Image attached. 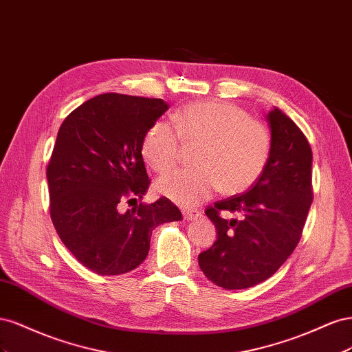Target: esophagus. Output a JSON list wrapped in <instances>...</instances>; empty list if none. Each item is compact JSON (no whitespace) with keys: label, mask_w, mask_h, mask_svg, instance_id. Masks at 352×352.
<instances>
[{"label":"esophagus","mask_w":352,"mask_h":352,"mask_svg":"<svg viewBox=\"0 0 352 352\" xmlns=\"http://www.w3.org/2000/svg\"><path fill=\"white\" fill-rule=\"evenodd\" d=\"M182 216H184V220L190 221V220L198 219L201 214H199V211H197V210H184Z\"/></svg>","instance_id":"1"}]
</instances>
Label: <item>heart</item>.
<instances>
[{
  "label": "heart",
  "mask_w": 352,
  "mask_h": 352,
  "mask_svg": "<svg viewBox=\"0 0 352 352\" xmlns=\"http://www.w3.org/2000/svg\"><path fill=\"white\" fill-rule=\"evenodd\" d=\"M173 124L158 120L144 136L141 153L157 173L177 163L180 140L201 142L197 167L182 168L157 180L158 194L182 207H194L221 189L235 195L257 182L269 162L267 126L228 101H197L177 110Z\"/></svg>",
  "instance_id": "b5f03b06"
}]
</instances>
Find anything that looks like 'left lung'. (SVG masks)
<instances>
[{
    "label": "left lung",
    "mask_w": 352,
    "mask_h": 352,
    "mask_svg": "<svg viewBox=\"0 0 352 352\" xmlns=\"http://www.w3.org/2000/svg\"><path fill=\"white\" fill-rule=\"evenodd\" d=\"M272 145L264 172L247 192L206 210L217 241L198 255L207 279L225 289H245L269 279L301 239L311 207L313 153L307 138L282 110L265 116ZM239 212L241 221L219 217Z\"/></svg>",
    "instance_id": "1"
}]
</instances>
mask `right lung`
<instances>
[{
	"mask_svg": "<svg viewBox=\"0 0 352 352\" xmlns=\"http://www.w3.org/2000/svg\"><path fill=\"white\" fill-rule=\"evenodd\" d=\"M167 110L160 98L101 94L60 126L47 167L51 219L67 250L95 273L136 269L150 251L153 230L182 219L164 197L120 210L150 186L141 146Z\"/></svg>",
	"mask_w": 352,
	"mask_h": 352,
	"instance_id": "obj_1",
	"label": "right lung"
}]
</instances>
